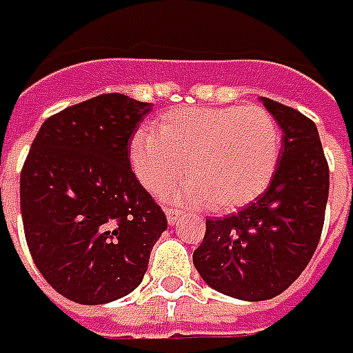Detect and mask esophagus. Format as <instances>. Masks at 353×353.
I'll list each match as a JSON object with an SVG mask.
<instances>
[{"label":"esophagus","mask_w":353,"mask_h":353,"mask_svg":"<svg viewBox=\"0 0 353 353\" xmlns=\"http://www.w3.org/2000/svg\"><path fill=\"white\" fill-rule=\"evenodd\" d=\"M165 214H167V222H169V224H176V222L181 221L182 211L181 209H174V207H167Z\"/></svg>","instance_id":"1"}]
</instances>
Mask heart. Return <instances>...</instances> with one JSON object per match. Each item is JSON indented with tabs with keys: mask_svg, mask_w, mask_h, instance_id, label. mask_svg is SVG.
Segmentation results:
<instances>
[{
	"mask_svg": "<svg viewBox=\"0 0 353 353\" xmlns=\"http://www.w3.org/2000/svg\"><path fill=\"white\" fill-rule=\"evenodd\" d=\"M281 127L264 106L179 108L161 116L157 132L132 137L131 165L141 184L159 194L182 174L179 197L212 211L249 203L268 186L281 157Z\"/></svg>",
	"mask_w": 353,
	"mask_h": 353,
	"instance_id": "b5f03b06",
	"label": "heart"
}]
</instances>
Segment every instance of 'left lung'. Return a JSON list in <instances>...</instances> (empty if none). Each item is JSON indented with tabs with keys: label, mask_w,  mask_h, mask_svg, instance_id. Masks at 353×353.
<instances>
[{
	"label": "left lung",
	"mask_w": 353,
	"mask_h": 353,
	"mask_svg": "<svg viewBox=\"0 0 353 353\" xmlns=\"http://www.w3.org/2000/svg\"><path fill=\"white\" fill-rule=\"evenodd\" d=\"M283 131L281 157L266 192L236 214L207 219L194 266L214 291L268 301L308 266L321 237L329 165L316 123L299 110L262 99Z\"/></svg>",
	"instance_id": "left-lung-1"
}]
</instances>
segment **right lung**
Returning a JSON list of instances; mask_svg holds the SVG:
<instances>
[{
	"mask_svg": "<svg viewBox=\"0 0 353 353\" xmlns=\"http://www.w3.org/2000/svg\"><path fill=\"white\" fill-rule=\"evenodd\" d=\"M152 110L106 92L47 117L21 172L24 236L37 270L77 304L129 294L167 228L131 169V139Z\"/></svg>",
	"mask_w": 353,
	"mask_h": 353,
	"instance_id": "obj_1",
	"label": "right lung"
}]
</instances>
